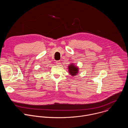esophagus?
Masks as SVG:
<instances>
[{
    "instance_id": "1",
    "label": "esophagus",
    "mask_w": 128,
    "mask_h": 128,
    "mask_svg": "<svg viewBox=\"0 0 128 128\" xmlns=\"http://www.w3.org/2000/svg\"><path fill=\"white\" fill-rule=\"evenodd\" d=\"M60 64H61V62H60V61H56V65H60Z\"/></svg>"
}]
</instances>
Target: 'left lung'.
Wrapping results in <instances>:
<instances>
[{"instance_id": "left-lung-1", "label": "left lung", "mask_w": 128, "mask_h": 128, "mask_svg": "<svg viewBox=\"0 0 128 128\" xmlns=\"http://www.w3.org/2000/svg\"><path fill=\"white\" fill-rule=\"evenodd\" d=\"M68 69L69 74L72 76H76L79 72L78 67L74 63H70L68 66Z\"/></svg>"}]
</instances>
